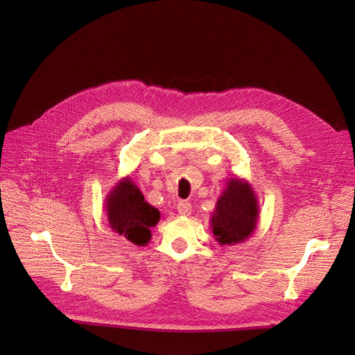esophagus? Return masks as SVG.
I'll use <instances>...</instances> for the list:
<instances>
[{
  "instance_id": "1",
  "label": "esophagus",
  "mask_w": 355,
  "mask_h": 355,
  "mask_svg": "<svg viewBox=\"0 0 355 355\" xmlns=\"http://www.w3.org/2000/svg\"><path fill=\"white\" fill-rule=\"evenodd\" d=\"M177 210L181 216H190L191 214V204L189 201H178Z\"/></svg>"
}]
</instances>
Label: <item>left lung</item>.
Wrapping results in <instances>:
<instances>
[{"label":"left lung","instance_id":"1","mask_svg":"<svg viewBox=\"0 0 355 355\" xmlns=\"http://www.w3.org/2000/svg\"><path fill=\"white\" fill-rule=\"evenodd\" d=\"M257 220L259 202L252 185L243 178H229L210 217L216 241L221 246L243 243L256 230Z\"/></svg>","mask_w":355,"mask_h":355}]
</instances>
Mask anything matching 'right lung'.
<instances>
[{
  "label": "right lung",
  "mask_w": 355,
  "mask_h": 355,
  "mask_svg": "<svg viewBox=\"0 0 355 355\" xmlns=\"http://www.w3.org/2000/svg\"><path fill=\"white\" fill-rule=\"evenodd\" d=\"M105 211L110 229L130 243L145 246L153 234L151 227L159 221L158 209L146 202L130 177H123L105 198Z\"/></svg>",
  "instance_id": "right-lung-1"
}]
</instances>
